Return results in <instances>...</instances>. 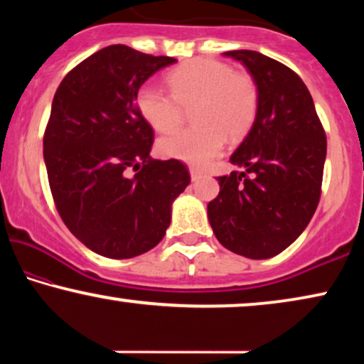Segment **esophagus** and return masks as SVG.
I'll list each match as a JSON object with an SVG mask.
<instances>
[{
  "label": "esophagus",
  "instance_id": "obj_1",
  "mask_svg": "<svg viewBox=\"0 0 364 364\" xmlns=\"http://www.w3.org/2000/svg\"><path fill=\"white\" fill-rule=\"evenodd\" d=\"M202 173H203V172L200 171V168L191 167V177H192V181H197V178H200Z\"/></svg>",
  "mask_w": 364,
  "mask_h": 364
}]
</instances>
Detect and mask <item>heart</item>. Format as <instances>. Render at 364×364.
<instances>
[{"instance_id": "obj_1", "label": "heart", "mask_w": 364, "mask_h": 364, "mask_svg": "<svg viewBox=\"0 0 364 364\" xmlns=\"http://www.w3.org/2000/svg\"><path fill=\"white\" fill-rule=\"evenodd\" d=\"M171 94L142 86L136 96L141 117L157 132H171L183 121V109H192L196 126L162 137L161 156L192 166H205L223 142H237L255 122L260 92L250 74L233 73L215 59H192L166 76Z\"/></svg>"}]
</instances>
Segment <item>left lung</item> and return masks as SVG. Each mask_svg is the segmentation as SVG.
<instances>
[{"instance_id":"obj_1","label":"left lung","mask_w":364,"mask_h":364,"mask_svg":"<svg viewBox=\"0 0 364 364\" xmlns=\"http://www.w3.org/2000/svg\"><path fill=\"white\" fill-rule=\"evenodd\" d=\"M223 56L255 79V122L232 154L242 172L217 177L208 202L217 240L237 255L263 260L290 247L310 223L321 196L326 136L305 82L285 64L248 49Z\"/></svg>"}]
</instances>
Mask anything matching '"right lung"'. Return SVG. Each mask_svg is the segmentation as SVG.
Masks as SVG:
<instances>
[{
  "mask_svg": "<svg viewBox=\"0 0 364 364\" xmlns=\"http://www.w3.org/2000/svg\"><path fill=\"white\" fill-rule=\"evenodd\" d=\"M177 59L112 44L66 74L44 132V164L63 222L89 250L132 258L157 245L191 183L181 161L151 157L139 89ZM134 176H132V171Z\"/></svg>",
  "mask_w": 364,
  "mask_h": 364,
  "instance_id": "1",
  "label": "right lung"
}]
</instances>
